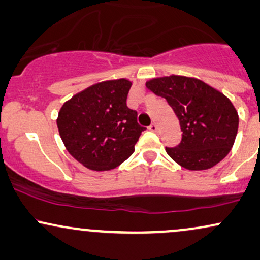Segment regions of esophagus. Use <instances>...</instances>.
I'll list each match as a JSON object with an SVG mask.
<instances>
[{"label": "esophagus", "mask_w": 260, "mask_h": 260, "mask_svg": "<svg viewBox=\"0 0 260 260\" xmlns=\"http://www.w3.org/2000/svg\"><path fill=\"white\" fill-rule=\"evenodd\" d=\"M149 129L151 131V132H157V126L155 123L150 124V127H149Z\"/></svg>", "instance_id": "1"}]
</instances>
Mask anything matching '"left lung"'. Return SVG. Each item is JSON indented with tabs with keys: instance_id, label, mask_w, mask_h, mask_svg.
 Masks as SVG:
<instances>
[{
	"instance_id": "1",
	"label": "left lung",
	"mask_w": 260,
	"mask_h": 260,
	"mask_svg": "<svg viewBox=\"0 0 260 260\" xmlns=\"http://www.w3.org/2000/svg\"><path fill=\"white\" fill-rule=\"evenodd\" d=\"M164 98L180 121L182 140L166 153L190 171L208 170L219 164L234 147L238 113L226 95L201 79L184 76L153 78L145 83Z\"/></svg>"
}]
</instances>
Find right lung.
<instances>
[{"label": "right lung", "instance_id": "obj_1", "mask_svg": "<svg viewBox=\"0 0 260 260\" xmlns=\"http://www.w3.org/2000/svg\"><path fill=\"white\" fill-rule=\"evenodd\" d=\"M132 82L104 80L73 95L58 112L57 127L66 149L92 171L117 168L134 151L140 133L137 112L127 106Z\"/></svg>", "mask_w": 260, "mask_h": 260}]
</instances>
